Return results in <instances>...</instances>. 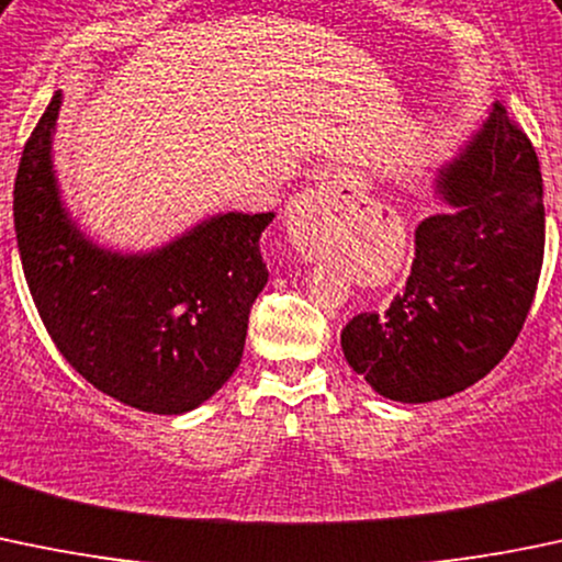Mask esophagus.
I'll return each instance as SVG.
<instances>
[{
    "label": "esophagus",
    "mask_w": 562,
    "mask_h": 562,
    "mask_svg": "<svg viewBox=\"0 0 562 562\" xmlns=\"http://www.w3.org/2000/svg\"><path fill=\"white\" fill-rule=\"evenodd\" d=\"M338 183H327V187H311L300 192L286 205L283 213V227H286L289 243L294 251L303 254L305 259H319L327 251V216L333 213V205L338 200H349L340 194Z\"/></svg>",
    "instance_id": "obj_1"
}]
</instances>
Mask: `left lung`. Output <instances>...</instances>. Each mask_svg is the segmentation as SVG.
Instances as JSON below:
<instances>
[{"mask_svg":"<svg viewBox=\"0 0 562 562\" xmlns=\"http://www.w3.org/2000/svg\"><path fill=\"white\" fill-rule=\"evenodd\" d=\"M438 194L454 211L416 227L406 286L340 333L349 366L390 401H441L484 379L517 340L539 286V156L501 102L443 167Z\"/></svg>","mask_w":562,"mask_h":562,"instance_id":"left-lung-1","label":"left lung"}]
</instances>
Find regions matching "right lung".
I'll return each mask as SVG.
<instances>
[{
    "instance_id": "add662e5",
    "label": "right lung",
    "mask_w": 562,
    "mask_h": 562,
    "mask_svg": "<svg viewBox=\"0 0 562 562\" xmlns=\"http://www.w3.org/2000/svg\"><path fill=\"white\" fill-rule=\"evenodd\" d=\"M50 105L23 146L13 189L23 276L61 357L105 395L148 414L205 403L240 366L248 314L268 283L259 238L273 213H224L159 251L121 257L61 207Z\"/></svg>"
}]
</instances>
